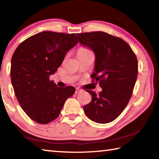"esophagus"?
Masks as SVG:
<instances>
[{"instance_id": "esophagus-1", "label": "esophagus", "mask_w": 159, "mask_h": 159, "mask_svg": "<svg viewBox=\"0 0 159 159\" xmlns=\"http://www.w3.org/2000/svg\"><path fill=\"white\" fill-rule=\"evenodd\" d=\"M82 89H80V88H76V93L77 94V93H81L82 92Z\"/></svg>"}]
</instances>
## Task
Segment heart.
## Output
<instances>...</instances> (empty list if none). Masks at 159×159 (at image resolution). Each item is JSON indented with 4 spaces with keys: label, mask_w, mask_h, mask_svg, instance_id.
Listing matches in <instances>:
<instances>
[{
    "label": "heart",
    "mask_w": 159,
    "mask_h": 159,
    "mask_svg": "<svg viewBox=\"0 0 159 159\" xmlns=\"http://www.w3.org/2000/svg\"><path fill=\"white\" fill-rule=\"evenodd\" d=\"M90 50L88 48L85 47H80L79 50H78V52L79 53H85L88 52H90Z\"/></svg>",
    "instance_id": "1"
}]
</instances>
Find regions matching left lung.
Listing matches in <instances>:
<instances>
[{
    "mask_svg": "<svg viewBox=\"0 0 159 159\" xmlns=\"http://www.w3.org/2000/svg\"><path fill=\"white\" fill-rule=\"evenodd\" d=\"M76 35L80 43L95 54V72L91 78L102 88L99 94L85 90L92 101L83 107L85 114L94 122H111L125 109L133 94L138 69L135 54L125 41L105 32Z\"/></svg>",
    "mask_w": 159,
    "mask_h": 159,
    "instance_id": "1",
    "label": "left lung"
}]
</instances>
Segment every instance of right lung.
Listing matches in <instances>:
<instances>
[{"label": "right lung", "instance_id": "obj_1", "mask_svg": "<svg viewBox=\"0 0 159 159\" xmlns=\"http://www.w3.org/2000/svg\"><path fill=\"white\" fill-rule=\"evenodd\" d=\"M79 41L74 34L43 31L18 45L11 60V81L26 115L40 124L56 119L64 102L75 93L73 86L57 87L50 76Z\"/></svg>", "mask_w": 159, "mask_h": 159}]
</instances>
